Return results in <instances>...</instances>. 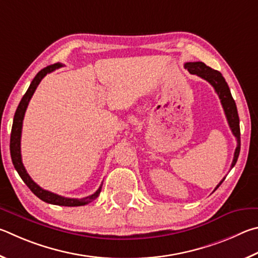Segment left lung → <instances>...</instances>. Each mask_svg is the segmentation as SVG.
<instances>
[{
    "instance_id": "left-lung-1",
    "label": "left lung",
    "mask_w": 258,
    "mask_h": 258,
    "mask_svg": "<svg viewBox=\"0 0 258 258\" xmlns=\"http://www.w3.org/2000/svg\"><path fill=\"white\" fill-rule=\"evenodd\" d=\"M184 67L187 68L188 71L190 72L191 75H197L198 77H201V78L209 81V83L214 87L216 94L219 95V98L221 101V104H222V107L224 110L225 116H227L230 129H231L233 136L237 138V147L236 151H234L233 161L231 164L232 169L233 166L236 165L239 153H240V126H239V116L236 102H234L231 92H230L227 81H225L221 72L212 69V68L207 67L205 63L203 62H187ZM224 179L221 180L215 189H218L220 187V184L223 182Z\"/></svg>"
}]
</instances>
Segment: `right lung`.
I'll return each mask as SVG.
<instances>
[{"label":"right lung","mask_w":258,"mask_h":258,"mask_svg":"<svg viewBox=\"0 0 258 258\" xmlns=\"http://www.w3.org/2000/svg\"><path fill=\"white\" fill-rule=\"evenodd\" d=\"M61 67H63V64H61V63H54V64L48 66L40 70L38 74L35 76L33 81H31L29 88L27 89L24 97L21 98L19 105H18L17 111L15 113V117H13V124H12L11 138H10V154H11L12 163L15 165V169L17 170V172L19 173L20 178L24 180V182L27 184V187H28L30 190L39 198V200H42L45 203H48V204L58 205V206H83L96 200V198L99 196V192H101L103 183L99 186V188L93 194V195H89L87 197H84V198L63 197L48 190H45V189L40 188L37 183L34 182V180L30 178V175L28 173H27L21 159V150H20L21 130H22V121H24L27 106H28L31 96L34 95L36 88H37V86L39 85V83L42 81L44 77L47 74H49V72L56 70Z\"/></svg>","instance_id":"obj_1"}]
</instances>
